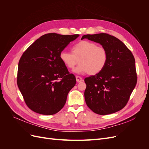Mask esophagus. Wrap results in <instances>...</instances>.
I'll list each match as a JSON object with an SVG mask.
<instances>
[{
    "label": "esophagus",
    "mask_w": 149,
    "mask_h": 149,
    "mask_svg": "<svg viewBox=\"0 0 149 149\" xmlns=\"http://www.w3.org/2000/svg\"><path fill=\"white\" fill-rule=\"evenodd\" d=\"M76 81H77L78 83H79V82H81L83 81V79L80 77V76H76Z\"/></svg>",
    "instance_id": "obj_1"
}]
</instances>
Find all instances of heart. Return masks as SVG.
Returning a JSON list of instances; mask_svg holds the SVG:
<instances>
[{
    "label": "heart",
    "mask_w": 149,
    "mask_h": 149,
    "mask_svg": "<svg viewBox=\"0 0 149 149\" xmlns=\"http://www.w3.org/2000/svg\"><path fill=\"white\" fill-rule=\"evenodd\" d=\"M71 52L63 50L60 54L61 62L67 68L72 70L78 63L74 70L77 73H88L89 74H98L106 65L108 54L106 49L93 42L82 40L74 44Z\"/></svg>",
    "instance_id": "b5f03b06"
}]
</instances>
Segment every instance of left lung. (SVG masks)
Wrapping results in <instances>:
<instances>
[{
	"mask_svg": "<svg viewBox=\"0 0 149 149\" xmlns=\"http://www.w3.org/2000/svg\"><path fill=\"white\" fill-rule=\"evenodd\" d=\"M84 38L100 43L108 54L104 68L84 79L86 103L97 114L114 113L127 104L137 84L135 58L125 44L114 36L102 33L84 35Z\"/></svg>",
	"mask_w": 149,
	"mask_h": 149,
	"instance_id": "1",
	"label": "left lung"
}]
</instances>
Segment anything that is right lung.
I'll return each instance as SVG.
<instances>
[{"mask_svg":"<svg viewBox=\"0 0 149 149\" xmlns=\"http://www.w3.org/2000/svg\"><path fill=\"white\" fill-rule=\"evenodd\" d=\"M79 35L55 33L42 35L26 49L19 62L17 83L31 110L53 115L65 106L68 94L76 84L60 54Z\"/></svg>","mask_w":149,"mask_h":149,"instance_id":"1","label":"right lung"}]
</instances>
